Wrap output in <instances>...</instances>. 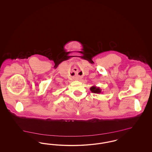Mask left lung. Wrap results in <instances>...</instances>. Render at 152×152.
<instances>
[{
  "instance_id": "obj_1",
  "label": "left lung",
  "mask_w": 152,
  "mask_h": 152,
  "mask_svg": "<svg viewBox=\"0 0 152 152\" xmlns=\"http://www.w3.org/2000/svg\"><path fill=\"white\" fill-rule=\"evenodd\" d=\"M90 90L92 93L94 94H101V89L100 88V87H97L96 86H92L90 88Z\"/></svg>"
}]
</instances>
